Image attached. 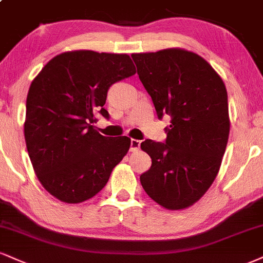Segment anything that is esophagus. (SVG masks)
Masks as SVG:
<instances>
[{
    "label": "esophagus",
    "instance_id": "34e87169",
    "mask_svg": "<svg viewBox=\"0 0 263 263\" xmlns=\"http://www.w3.org/2000/svg\"><path fill=\"white\" fill-rule=\"evenodd\" d=\"M140 145H141V141L134 140V138H132V140H131V147H129V151H131V152L138 151V149H140Z\"/></svg>",
    "mask_w": 263,
    "mask_h": 263
}]
</instances>
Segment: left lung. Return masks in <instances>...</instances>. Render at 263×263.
I'll return each instance as SVG.
<instances>
[{
	"label": "left lung",
	"instance_id": "8db88e82",
	"mask_svg": "<svg viewBox=\"0 0 263 263\" xmlns=\"http://www.w3.org/2000/svg\"><path fill=\"white\" fill-rule=\"evenodd\" d=\"M131 56L158 118H172L164 143H141L152 159L140 176L142 187L166 210H183L200 200L219 172L230 129L226 85L210 63L187 50Z\"/></svg>",
	"mask_w": 263,
	"mask_h": 263
}]
</instances>
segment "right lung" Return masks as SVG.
Instances as JSON below:
<instances>
[{"label": "right lung", "instance_id": "obj_1", "mask_svg": "<svg viewBox=\"0 0 263 263\" xmlns=\"http://www.w3.org/2000/svg\"><path fill=\"white\" fill-rule=\"evenodd\" d=\"M126 53L78 50L50 60L31 82L25 105L24 137L34 172L44 189L66 203H81L103 190L127 154L126 136L105 137L93 123L107 90L131 77Z\"/></svg>", "mask_w": 263, "mask_h": 263}]
</instances>
